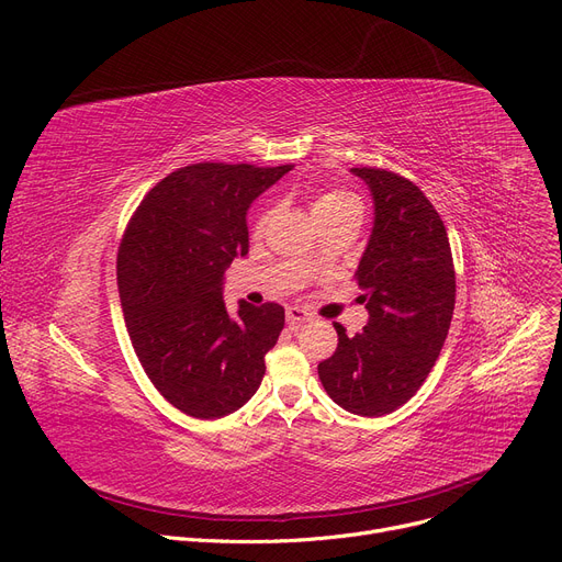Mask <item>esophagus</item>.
Here are the masks:
<instances>
[{"mask_svg":"<svg viewBox=\"0 0 562 562\" xmlns=\"http://www.w3.org/2000/svg\"><path fill=\"white\" fill-rule=\"evenodd\" d=\"M285 319H288L290 328H300L304 322L311 319V313L304 311V308H300V306H290V308L285 311Z\"/></svg>","mask_w":562,"mask_h":562,"instance_id":"1","label":"esophagus"}]
</instances>
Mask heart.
Instances as JSON below:
<instances>
[{"label":"heart","mask_w":562,"mask_h":562,"mask_svg":"<svg viewBox=\"0 0 562 562\" xmlns=\"http://www.w3.org/2000/svg\"><path fill=\"white\" fill-rule=\"evenodd\" d=\"M311 211H313V217L315 220H324V217H331V215H338V213H347V211H360V202L358 196L347 192V190H340V188H324L319 190L313 202H311ZM268 222V213H262L258 220H256V231H260L262 226H266Z\"/></svg>","instance_id":"1"}]
</instances>
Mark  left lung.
Masks as SVG:
<instances>
[{
	"instance_id": "obj_1",
	"label": "left lung",
	"mask_w": 562,
	"mask_h": 562,
	"mask_svg": "<svg viewBox=\"0 0 562 562\" xmlns=\"http://www.w3.org/2000/svg\"><path fill=\"white\" fill-rule=\"evenodd\" d=\"M374 202L370 243L356 270L370 313L353 338L342 324L338 349L317 366L338 406L381 417L404 406L436 366L456 304V272L447 228L408 179L376 168H351Z\"/></svg>"
}]
</instances>
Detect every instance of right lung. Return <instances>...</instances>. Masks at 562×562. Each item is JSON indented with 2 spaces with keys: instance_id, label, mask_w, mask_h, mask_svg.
Here are the masks:
<instances>
[{
  "instance_id": "right-lung-1",
  "label": "right lung",
  "mask_w": 562,
  "mask_h": 562,
  "mask_svg": "<svg viewBox=\"0 0 562 562\" xmlns=\"http://www.w3.org/2000/svg\"><path fill=\"white\" fill-rule=\"evenodd\" d=\"M290 170L188 165L147 192L124 231L117 288L131 345L154 387L190 417L243 408L266 374L285 311L240 302L228 313L222 285L249 251L251 202Z\"/></svg>"
}]
</instances>
